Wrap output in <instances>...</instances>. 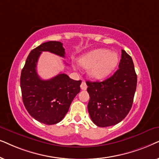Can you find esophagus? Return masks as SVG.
Listing matches in <instances>:
<instances>
[{"label": "esophagus", "instance_id": "esophagus-1", "mask_svg": "<svg viewBox=\"0 0 159 159\" xmlns=\"http://www.w3.org/2000/svg\"><path fill=\"white\" fill-rule=\"evenodd\" d=\"M81 88L82 90H86L87 89V85H86L85 81H82V83L81 84Z\"/></svg>", "mask_w": 159, "mask_h": 159}]
</instances>
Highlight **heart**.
Listing matches in <instances>:
<instances>
[{
    "label": "heart",
    "mask_w": 159,
    "mask_h": 159,
    "mask_svg": "<svg viewBox=\"0 0 159 159\" xmlns=\"http://www.w3.org/2000/svg\"><path fill=\"white\" fill-rule=\"evenodd\" d=\"M79 64L89 68V74L95 79L107 77L114 70L118 62V55L105 48H98L84 54L79 59Z\"/></svg>",
    "instance_id": "heart-1"
}]
</instances>
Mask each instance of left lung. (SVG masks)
Instances as JSON below:
<instances>
[{
	"label": "left lung",
	"mask_w": 159,
	"mask_h": 159,
	"mask_svg": "<svg viewBox=\"0 0 159 159\" xmlns=\"http://www.w3.org/2000/svg\"><path fill=\"white\" fill-rule=\"evenodd\" d=\"M118 68L102 82L86 81L89 94L88 111L94 124L100 127L121 121L132 108L137 88V74L132 59L121 50Z\"/></svg>",
	"instance_id": "1"
}]
</instances>
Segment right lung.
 I'll return each mask as SVG.
<instances>
[{
	"label": "right lung",
	"mask_w": 159,
	"mask_h": 159,
	"mask_svg": "<svg viewBox=\"0 0 159 159\" xmlns=\"http://www.w3.org/2000/svg\"><path fill=\"white\" fill-rule=\"evenodd\" d=\"M42 52H49L65 57V48L60 41H48L34 48L27 57L20 77L22 101L27 112L38 121L52 125L60 122L68 111L75 97L80 92L81 81L60 73L43 80L36 71Z\"/></svg>",
	"instance_id": "1"
}]
</instances>
